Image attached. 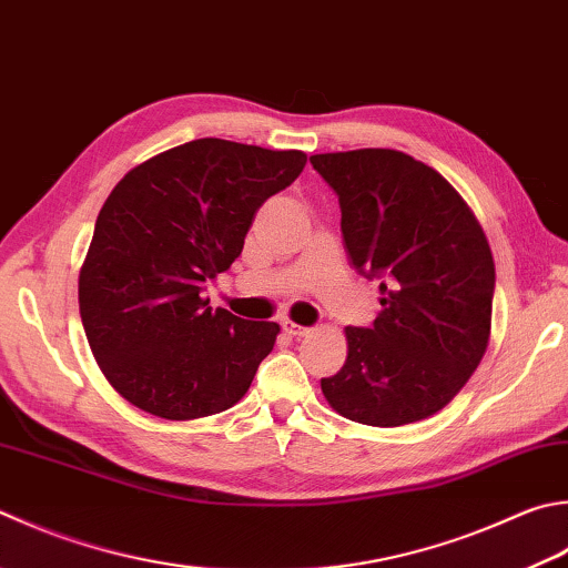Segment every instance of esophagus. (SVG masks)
Returning a JSON list of instances; mask_svg holds the SVG:
<instances>
[{"label": "esophagus", "instance_id": "esophagus-1", "mask_svg": "<svg viewBox=\"0 0 568 568\" xmlns=\"http://www.w3.org/2000/svg\"><path fill=\"white\" fill-rule=\"evenodd\" d=\"M284 331H286L288 336H294V338H304V336L312 334V328L298 326V324H294V321H284Z\"/></svg>", "mask_w": 568, "mask_h": 568}]
</instances>
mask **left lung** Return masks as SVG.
<instances>
[{
	"instance_id": "obj_1",
	"label": "left lung",
	"mask_w": 568,
	"mask_h": 568,
	"mask_svg": "<svg viewBox=\"0 0 568 568\" xmlns=\"http://www.w3.org/2000/svg\"><path fill=\"white\" fill-rule=\"evenodd\" d=\"M338 195L351 264L381 280L371 328L346 326L348 356L321 378L348 420H425L463 390L489 344L495 260L473 210L420 160L390 148L312 155Z\"/></svg>"
}]
</instances>
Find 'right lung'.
<instances>
[{
    "instance_id": "add662e5",
    "label": "right lung",
    "mask_w": 568,
    "mask_h": 568,
    "mask_svg": "<svg viewBox=\"0 0 568 568\" xmlns=\"http://www.w3.org/2000/svg\"><path fill=\"white\" fill-rule=\"evenodd\" d=\"M306 165L302 151L200 138L135 165L103 202L79 274L93 358L128 403L165 420L232 408L280 324L212 308L256 210Z\"/></svg>"
}]
</instances>
